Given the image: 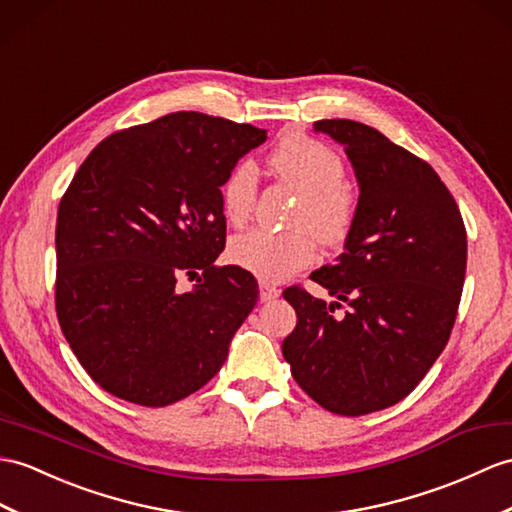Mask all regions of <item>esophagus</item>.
Returning a JSON list of instances; mask_svg holds the SVG:
<instances>
[{
    "mask_svg": "<svg viewBox=\"0 0 512 512\" xmlns=\"http://www.w3.org/2000/svg\"><path fill=\"white\" fill-rule=\"evenodd\" d=\"M279 288L277 285H272V283H268V281H259V299L261 301H272V299H277L279 296Z\"/></svg>",
    "mask_w": 512,
    "mask_h": 512,
    "instance_id": "1",
    "label": "esophagus"
}]
</instances>
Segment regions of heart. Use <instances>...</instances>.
<instances>
[{"mask_svg": "<svg viewBox=\"0 0 512 512\" xmlns=\"http://www.w3.org/2000/svg\"><path fill=\"white\" fill-rule=\"evenodd\" d=\"M268 168L277 181L299 194L288 224L290 231L253 229L235 235L229 259L264 281H281L312 264L316 240L340 248L355 222V198L344 185V165L323 141L288 135L268 154ZM222 211L233 227L251 220L257 205V176L248 161L237 163L222 183Z\"/></svg>", "mask_w": 512, "mask_h": 512, "instance_id": "heart-1", "label": "heart"}]
</instances>
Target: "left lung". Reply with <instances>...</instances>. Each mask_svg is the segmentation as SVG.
Returning <instances> with one entry per match:
<instances>
[{"label": "left lung", "mask_w": 512, "mask_h": 512, "mask_svg": "<svg viewBox=\"0 0 512 512\" xmlns=\"http://www.w3.org/2000/svg\"><path fill=\"white\" fill-rule=\"evenodd\" d=\"M314 128L344 146L360 200L347 253L310 277L336 301L301 285L283 290L296 327L281 351L318 406L360 417L408 397L443 353L465 285L467 229L441 176L417 154L360 122Z\"/></svg>", "instance_id": "8db88e82"}]
</instances>
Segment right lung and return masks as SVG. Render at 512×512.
<instances>
[{
	"mask_svg": "<svg viewBox=\"0 0 512 512\" xmlns=\"http://www.w3.org/2000/svg\"><path fill=\"white\" fill-rule=\"evenodd\" d=\"M266 130L178 111L102 139L58 205L56 316L95 384L146 408L200 390L257 303L227 242L220 187ZM201 277L197 278V272ZM195 276L183 293L177 277Z\"/></svg>",
	"mask_w": 512,
	"mask_h": 512,
	"instance_id": "right-lung-1",
	"label": "right lung"
}]
</instances>
